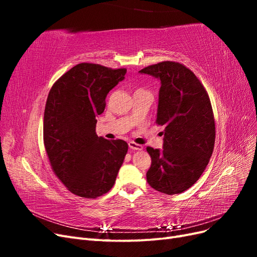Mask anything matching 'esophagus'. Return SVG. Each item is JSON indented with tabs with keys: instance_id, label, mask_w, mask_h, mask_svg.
Returning a JSON list of instances; mask_svg holds the SVG:
<instances>
[{
	"instance_id": "1",
	"label": "esophagus",
	"mask_w": 257,
	"mask_h": 257,
	"mask_svg": "<svg viewBox=\"0 0 257 257\" xmlns=\"http://www.w3.org/2000/svg\"><path fill=\"white\" fill-rule=\"evenodd\" d=\"M128 147L131 148L132 150H143V146L142 145H138L134 142H130L128 143Z\"/></svg>"
}]
</instances>
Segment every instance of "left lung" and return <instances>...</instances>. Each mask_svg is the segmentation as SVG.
<instances>
[{"instance_id": "1", "label": "left lung", "mask_w": 257, "mask_h": 257, "mask_svg": "<svg viewBox=\"0 0 257 257\" xmlns=\"http://www.w3.org/2000/svg\"><path fill=\"white\" fill-rule=\"evenodd\" d=\"M161 80L155 123L164 125L163 149L147 147L151 166L147 182L174 195L190 189L206 169L215 141V122L208 93L182 63L163 61L142 71Z\"/></svg>"}]
</instances>
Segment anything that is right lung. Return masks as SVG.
Segmentation results:
<instances>
[{
  "label": "right lung",
  "mask_w": 257,
  "mask_h": 257,
  "mask_svg": "<svg viewBox=\"0 0 257 257\" xmlns=\"http://www.w3.org/2000/svg\"><path fill=\"white\" fill-rule=\"evenodd\" d=\"M126 68L94 63L72 67L53 83L44 112V145L51 168L75 195L96 198L109 192L127 152L122 139L96 135V115Z\"/></svg>",
  "instance_id": "right-lung-1"
}]
</instances>
